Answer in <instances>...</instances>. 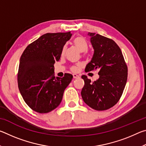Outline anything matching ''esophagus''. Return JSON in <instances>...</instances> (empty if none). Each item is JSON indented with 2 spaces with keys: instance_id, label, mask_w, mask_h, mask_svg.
I'll list each match as a JSON object with an SVG mask.
<instances>
[{
  "instance_id": "1",
  "label": "esophagus",
  "mask_w": 146,
  "mask_h": 146,
  "mask_svg": "<svg viewBox=\"0 0 146 146\" xmlns=\"http://www.w3.org/2000/svg\"><path fill=\"white\" fill-rule=\"evenodd\" d=\"M73 76L74 78H78L80 77V76H79L78 75H76V74H73Z\"/></svg>"
}]
</instances>
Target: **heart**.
Wrapping results in <instances>:
<instances>
[{
	"mask_svg": "<svg viewBox=\"0 0 146 146\" xmlns=\"http://www.w3.org/2000/svg\"><path fill=\"white\" fill-rule=\"evenodd\" d=\"M73 44L74 45L76 46L80 52H84L85 53H87V49H88V42L86 40V39L82 37V36H77L73 40ZM65 51V48H63L62 53ZM78 66H73L72 68V70L73 71H76L78 70Z\"/></svg>",
	"mask_w": 146,
	"mask_h": 146,
	"instance_id": "1",
	"label": "heart"
}]
</instances>
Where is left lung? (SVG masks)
Returning a JSON list of instances; mask_svg holds the SVG:
<instances>
[{
    "instance_id": "obj_1",
    "label": "left lung",
    "mask_w": 146,
    "mask_h": 146,
    "mask_svg": "<svg viewBox=\"0 0 146 146\" xmlns=\"http://www.w3.org/2000/svg\"><path fill=\"white\" fill-rule=\"evenodd\" d=\"M94 53L85 71H98L99 78L91 82L82 75L84 86L82 99L97 111L108 110L117 104L122 95L127 78V67L121 49L112 39L99 34L88 33Z\"/></svg>"
}]
</instances>
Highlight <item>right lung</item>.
Masks as SVG:
<instances>
[{
	"label": "right lung",
	"instance_id": "right-lung-1",
	"mask_svg": "<svg viewBox=\"0 0 146 146\" xmlns=\"http://www.w3.org/2000/svg\"><path fill=\"white\" fill-rule=\"evenodd\" d=\"M71 35L70 31L46 33L22 54L17 76L19 89L27 105L35 111L47 113L57 108L72 80L73 75L69 73L62 78L54 76V64L59 60Z\"/></svg>",
	"mask_w": 146,
	"mask_h": 146
}]
</instances>
